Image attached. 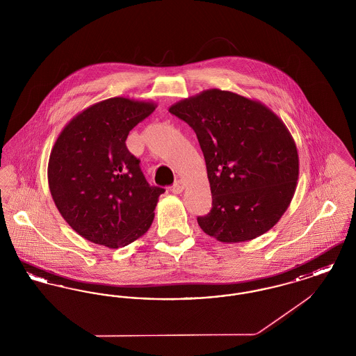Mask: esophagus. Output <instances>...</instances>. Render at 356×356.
<instances>
[{"label":"esophagus","instance_id":"1","mask_svg":"<svg viewBox=\"0 0 356 356\" xmlns=\"http://www.w3.org/2000/svg\"><path fill=\"white\" fill-rule=\"evenodd\" d=\"M184 188H186L184 181H183V180H177V181H175V184L172 186V192L176 193V195H179V193H181V192L184 191Z\"/></svg>","mask_w":356,"mask_h":356}]
</instances>
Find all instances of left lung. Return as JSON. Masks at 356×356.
<instances>
[{"label": "left lung", "mask_w": 356, "mask_h": 356, "mask_svg": "<svg viewBox=\"0 0 356 356\" xmlns=\"http://www.w3.org/2000/svg\"><path fill=\"white\" fill-rule=\"evenodd\" d=\"M172 115L197 136L212 193L199 216L221 243L248 241L280 220L299 179V154L286 124L270 108L229 90L207 89L173 104Z\"/></svg>", "instance_id": "1"}]
</instances>
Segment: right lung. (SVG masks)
<instances>
[{
  "label": "right lung",
  "mask_w": 356,
  "mask_h": 356,
  "mask_svg": "<svg viewBox=\"0 0 356 356\" xmlns=\"http://www.w3.org/2000/svg\"><path fill=\"white\" fill-rule=\"evenodd\" d=\"M156 104L112 97L88 106L57 137L48 183L58 212L80 236L120 248L152 225L164 188L149 186L125 140Z\"/></svg>",
  "instance_id": "add662e5"
}]
</instances>
